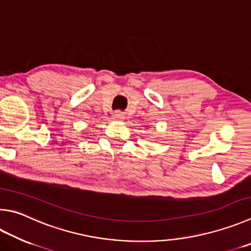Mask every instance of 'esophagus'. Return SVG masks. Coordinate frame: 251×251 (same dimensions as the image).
<instances>
[{
	"label": "esophagus",
	"instance_id": "34e87169",
	"mask_svg": "<svg viewBox=\"0 0 251 251\" xmlns=\"http://www.w3.org/2000/svg\"><path fill=\"white\" fill-rule=\"evenodd\" d=\"M113 117H114V120H117V121H123V120H124V118H125L124 113L121 112V111L114 112V113H113Z\"/></svg>",
	"mask_w": 251,
	"mask_h": 251
}]
</instances>
